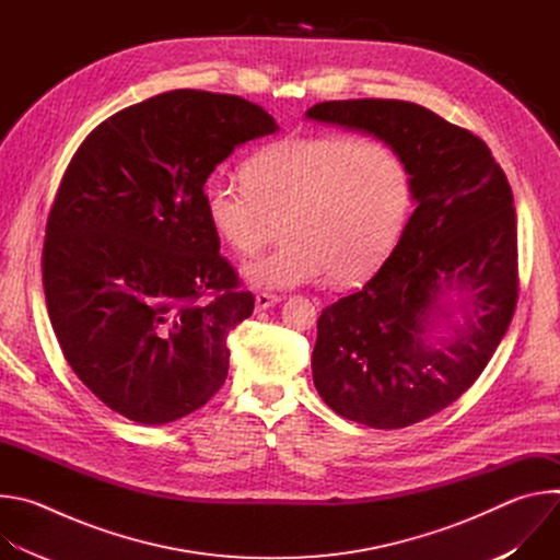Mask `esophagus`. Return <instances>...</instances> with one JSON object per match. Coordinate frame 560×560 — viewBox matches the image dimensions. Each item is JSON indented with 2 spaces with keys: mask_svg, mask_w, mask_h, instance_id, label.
Listing matches in <instances>:
<instances>
[{
  "mask_svg": "<svg viewBox=\"0 0 560 560\" xmlns=\"http://www.w3.org/2000/svg\"><path fill=\"white\" fill-rule=\"evenodd\" d=\"M279 301H281V296H279V294H270V292H261V294L255 296V305H257L259 312H261V310H268V307H272V305H277Z\"/></svg>",
  "mask_w": 560,
  "mask_h": 560,
  "instance_id": "esophagus-1",
  "label": "esophagus"
}]
</instances>
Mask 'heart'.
<instances>
[{
	"mask_svg": "<svg viewBox=\"0 0 560 560\" xmlns=\"http://www.w3.org/2000/svg\"><path fill=\"white\" fill-rule=\"evenodd\" d=\"M410 203L404 156L341 132L283 137L250 156L246 182L214 173L203 184L208 223L236 257L259 255L281 223L285 244L244 270L264 290L370 277L401 236Z\"/></svg>",
	"mask_w": 560,
	"mask_h": 560,
	"instance_id": "1",
	"label": "heart"
}]
</instances>
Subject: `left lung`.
Wrapping results in <instances>:
<instances>
[{"label": "left lung", "mask_w": 560, "mask_h": 560, "mask_svg": "<svg viewBox=\"0 0 560 560\" xmlns=\"http://www.w3.org/2000/svg\"><path fill=\"white\" fill-rule=\"evenodd\" d=\"M305 117L389 143L410 171L417 210L401 238L359 292L322 312L312 352L314 387L337 415L408 428L454 404L510 328L518 296L512 188L483 139L419 104L322 102Z\"/></svg>", "instance_id": "8db88e82"}]
</instances>
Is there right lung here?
Masks as SVG:
<instances>
[{
  "label": "right lung",
  "instance_id": "right-lung-1",
  "mask_svg": "<svg viewBox=\"0 0 560 560\" xmlns=\"http://www.w3.org/2000/svg\"><path fill=\"white\" fill-rule=\"evenodd\" d=\"M277 130L236 95L171 91L102 121L68 164L46 223L48 316L72 372L121 417L164 425L223 385L255 296L219 255L203 184Z\"/></svg>",
  "mask_w": 560,
  "mask_h": 560
}]
</instances>
